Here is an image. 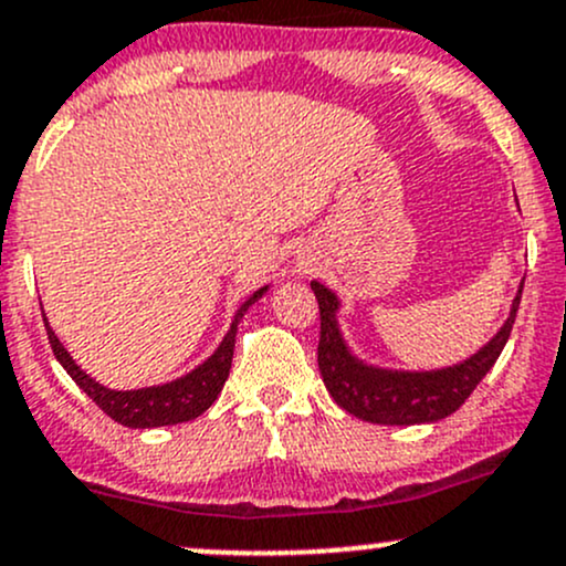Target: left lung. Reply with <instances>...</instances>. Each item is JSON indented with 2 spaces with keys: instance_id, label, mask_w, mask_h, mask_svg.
Masks as SVG:
<instances>
[{
  "instance_id": "1",
  "label": "left lung",
  "mask_w": 566,
  "mask_h": 566,
  "mask_svg": "<svg viewBox=\"0 0 566 566\" xmlns=\"http://www.w3.org/2000/svg\"><path fill=\"white\" fill-rule=\"evenodd\" d=\"M312 290L319 303L317 363L333 401L355 418L368 420V423L418 426L437 423V420L453 415L472 396V390L483 382L485 374L502 355L510 331H513L523 284L515 295L513 308H510V317L504 319L496 336L483 349H478L472 358L448 368H437V371H392V368L366 366L349 353L342 331H338L336 312L342 303H338L336 293H331L319 282H312Z\"/></svg>"
}]
</instances>
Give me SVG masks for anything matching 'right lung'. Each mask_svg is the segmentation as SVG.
I'll return each mask as SVG.
<instances>
[{"instance_id":"obj_1","label":"right lung","mask_w":566,"mask_h":566,"mask_svg":"<svg viewBox=\"0 0 566 566\" xmlns=\"http://www.w3.org/2000/svg\"><path fill=\"white\" fill-rule=\"evenodd\" d=\"M268 287H260L258 293L249 301H243V306L238 308L233 325H230L228 336L222 338V344L217 347V353L211 358L200 363L195 371H189L187 377L174 379V382L154 385V388H140V390H111L105 385H99L97 379L88 377L86 371H81V366L70 358L67 349L62 347V342L56 338V333L51 331L45 319L48 342H51L53 355L62 363L64 371L75 379V385L103 409L108 418L127 428H159V426H176L195 420L198 415H203L217 396L224 388V379L230 374V363H233V347H235V333L238 323L247 314V308L254 301L263 298Z\"/></svg>"}]
</instances>
